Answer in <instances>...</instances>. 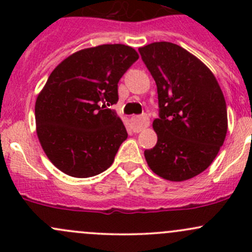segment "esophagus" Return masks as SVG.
I'll return each mask as SVG.
<instances>
[{"label": "esophagus", "instance_id": "obj_1", "mask_svg": "<svg viewBox=\"0 0 252 252\" xmlns=\"http://www.w3.org/2000/svg\"><path fill=\"white\" fill-rule=\"evenodd\" d=\"M150 126V121L146 116H141V117H136L134 119V130L135 131H140L142 129L147 128Z\"/></svg>", "mask_w": 252, "mask_h": 252}]
</instances>
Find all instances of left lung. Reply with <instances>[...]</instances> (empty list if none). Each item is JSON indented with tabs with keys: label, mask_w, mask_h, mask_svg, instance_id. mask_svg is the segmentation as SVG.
Here are the masks:
<instances>
[{
	"label": "left lung",
	"mask_w": 252,
	"mask_h": 252,
	"mask_svg": "<svg viewBox=\"0 0 252 252\" xmlns=\"http://www.w3.org/2000/svg\"><path fill=\"white\" fill-rule=\"evenodd\" d=\"M157 85L159 118L154 149L145 150L150 169L163 179L184 182L210 167L228 130L222 89L204 62L172 42L139 48Z\"/></svg>",
	"instance_id": "1"
}]
</instances>
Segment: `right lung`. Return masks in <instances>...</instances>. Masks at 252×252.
<instances>
[{
  "instance_id": "right-lung-1",
  "label": "right lung",
  "mask_w": 252,
  "mask_h": 252,
  "mask_svg": "<svg viewBox=\"0 0 252 252\" xmlns=\"http://www.w3.org/2000/svg\"><path fill=\"white\" fill-rule=\"evenodd\" d=\"M139 58L122 44L83 48L63 60L35 102L36 134L53 166L74 178L102 173L128 138L106 108L118 101V81Z\"/></svg>"
}]
</instances>
